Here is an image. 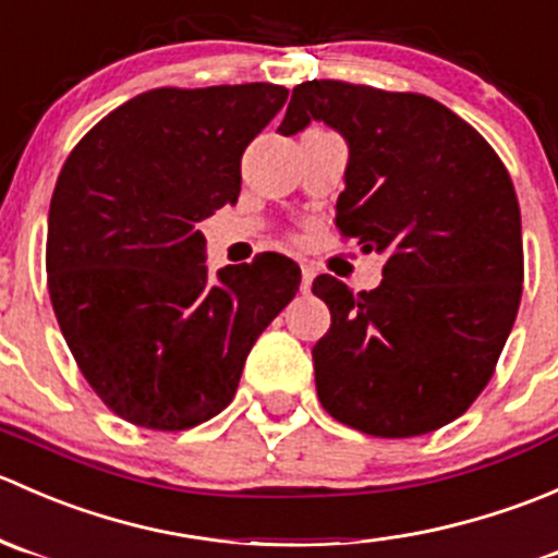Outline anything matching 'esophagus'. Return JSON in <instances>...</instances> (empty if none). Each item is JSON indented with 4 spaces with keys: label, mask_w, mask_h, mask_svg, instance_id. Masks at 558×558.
I'll return each mask as SVG.
<instances>
[{
    "label": "esophagus",
    "mask_w": 558,
    "mask_h": 558,
    "mask_svg": "<svg viewBox=\"0 0 558 558\" xmlns=\"http://www.w3.org/2000/svg\"><path fill=\"white\" fill-rule=\"evenodd\" d=\"M313 278H315V269L311 267V264H302V294H307V291H311V286H313Z\"/></svg>",
    "instance_id": "esophagus-1"
}]
</instances>
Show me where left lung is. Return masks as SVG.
<instances>
[{
	"label": "left lung",
	"mask_w": 558,
	"mask_h": 558,
	"mask_svg": "<svg viewBox=\"0 0 558 558\" xmlns=\"http://www.w3.org/2000/svg\"><path fill=\"white\" fill-rule=\"evenodd\" d=\"M311 121L348 143L337 229L386 258L373 291L313 280L331 313L313 345L320 404L373 437L440 429L486 388L519 313L513 180L470 123L421 94L311 81L294 88L278 132Z\"/></svg>",
	"instance_id": "8db88e82"
}]
</instances>
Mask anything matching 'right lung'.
Masks as SVG:
<instances>
[{"label":"right lung","instance_id":"right-lung-1","mask_svg":"<svg viewBox=\"0 0 558 558\" xmlns=\"http://www.w3.org/2000/svg\"><path fill=\"white\" fill-rule=\"evenodd\" d=\"M283 86L154 88L102 118L56 180L48 291L99 399L178 432L232 402L253 342L302 272L258 253L210 275L199 223L240 196V161L286 105Z\"/></svg>","mask_w":558,"mask_h":558}]
</instances>
